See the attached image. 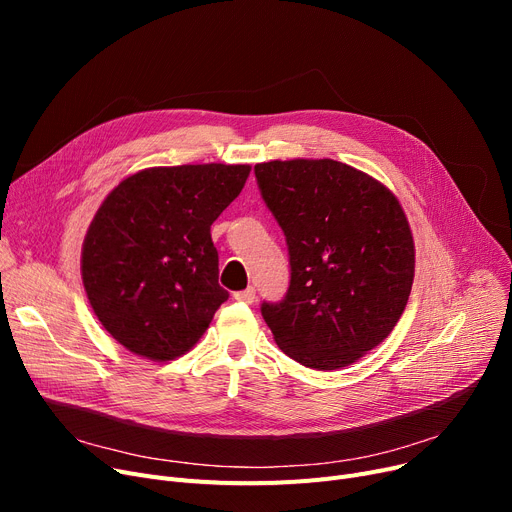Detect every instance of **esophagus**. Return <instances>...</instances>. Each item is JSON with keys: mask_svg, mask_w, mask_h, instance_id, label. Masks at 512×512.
Masks as SVG:
<instances>
[{"mask_svg": "<svg viewBox=\"0 0 512 512\" xmlns=\"http://www.w3.org/2000/svg\"><path fill=\"white\" fill-rule=\"evenodd\" d=\"M234 299H236V301H240V303H249V305H251V303L255 301V288H253V286H249L247 290H240V292H236V294H234Z\"/></svg>", "mask_w": 512, "mask_h": 512, "instance_id": "34e87169", "label": "esophagus"}]
</instances>
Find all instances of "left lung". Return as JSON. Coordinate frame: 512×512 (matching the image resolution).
<instances>
[{
    "label": "left lung",
    "instance_id": "obj_1",
    "mask_svg": "<svg viewBox=\"0 0 512 512\" xmlns=\"http://www.w3.org/2000/svg\"><path fill=\"white\" fill-rule=\"evenodd\" d=\"M261 197L284 230L290 286L261 315L305 367L359 361L394 330L415 276L413 234L390 188L334 159L255 166Z\"/></svg>",
    "mask_w": 512,
    "mask_h": 512
}]
</instances>
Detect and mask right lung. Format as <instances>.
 <instances>
[{"label":"right lung","instance_id":"right-lung-1","mask_svg":"<svg viewBox=\"0 0 512 512\" xmlns=\"http://www.w3.org/2000/svg\"><path fill=\"white\" fill-rule=\"evenodd\" d=\"M251 166L147 168L105 197L87 230V299L130 353L172 361L193 348L228 301L211 224L240 195Z\"/></svg>","mask_w":512,"mask_h":512}]
</instances>
